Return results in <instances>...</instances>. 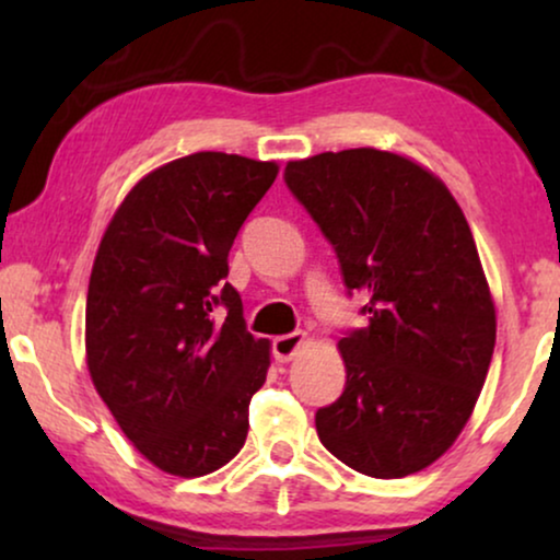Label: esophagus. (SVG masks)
Here are the masks:
<instances>
[{
  "mask_svg": "<svg viewBox=\"0 0 560 560\" xmlns=\"http://www.w3.org/2000/svg\"><path fill=\"white\" fill-rule=\"evenodd\" d=\"M303 343H305L303 331L278 336V339H272V357L278 359V362H290V359H293L298 351H301Z\"/></svg>",
  "mask_w": 560,
  "mask_h": 560,
  "instance_id": "1",
  "label": "esophagus"
}]
</instances>
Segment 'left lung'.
<instances>
[{"label":"left lung","mask_w":560,"mask_h":560,"mask_svg":"<svg viewBox=\"0 0 560 560\" xmlns=\"http://www.w3.org/2000/svg\"><path fill=\"white\" fill-rule=\"evenodd\" d=\"M285 183L370 318L339 341L347 387L316 412L318 439L366 477L425 469L462 433L494 351V303L464 211L425 167L374 148L293 160Z\"/></svg>","instance_id":"8db88e82"}]
</instances>
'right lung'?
<instances>
[{
	"label": "right lung",
	"instance_id": "add662e5",
	"mask_svg": "<svg viewBox=\"0 0 560 560\" xmlns=\"http://www.w3.org/2000/svg\"><path fill=\"white\" fill-rule=\"evenodd\" d=\"M278 165L178 158L137 183L106 226L86 295L96 393L140 454L203 477L240 454L270 341L247 331L229 249ZM217 307H224L221 319Z\"/></svg>",
	"mask_w": 560,
	"mask_h": 560
}]
</instances>
